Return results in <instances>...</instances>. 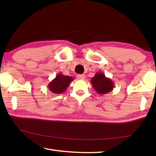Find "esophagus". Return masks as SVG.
<instances>
[{"label":"esophagus","instance_id":"obj_1","mask_svg":"<svg viewBox=\"0 0 156 156\" xmlns=\"http://www.w3.org/2000/svg\"><path fill=\"white\" fill-rule=\"evenodd\" d=\"M76 78L79 79V80H84V79L85 78V76L84 74H78L76 76Z\"/></svg>","mask_w":156,"mask_h":156}]
</instances>
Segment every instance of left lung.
Segmentation results:
<instances>
[{"mask_svg":"<svg viewBox=\"0 0 156 156\" xmlns=\"http://www.w3.org/2000/svg\"><path fill=\"white\" fill-rule=\"evenodd\" d=\"M92 87L98 94H106L113 90L114 87L112 79L107 78L103 73L97 72L91 79Z\"/></svg>","mask_w":156,"mask_h":156,"instance_id":"obj_1","label":"left lung"}]
</instances>
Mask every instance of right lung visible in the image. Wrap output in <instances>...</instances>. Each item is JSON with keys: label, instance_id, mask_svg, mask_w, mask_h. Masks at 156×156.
Masks as SVG:
<instances>
[{"label": "right lung", "instance_id": "add662e5", "mask_svg": "<svg viewBox=\"0 0 156 156\" xmlns=\"http://www.w3.org/2000/svg\"><path fill=\"white\" fill-rule=\"evenodd\" d=\"M73 78L71 76H64L61 73H58L56 78L48 84V88L52 93L60 94H62L69 85Z\"/></svg>", "mask_w": 156, "mask_h": 156}]
</instances>
